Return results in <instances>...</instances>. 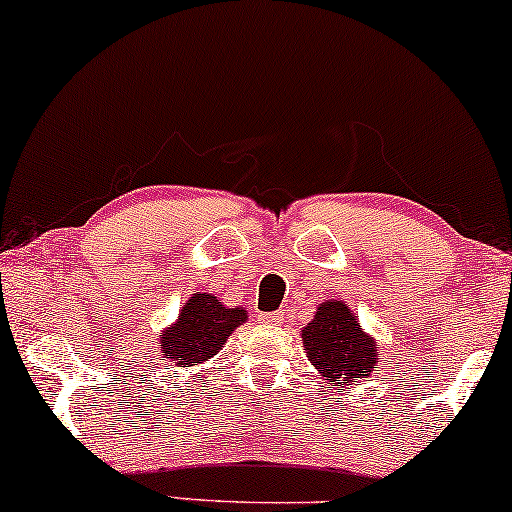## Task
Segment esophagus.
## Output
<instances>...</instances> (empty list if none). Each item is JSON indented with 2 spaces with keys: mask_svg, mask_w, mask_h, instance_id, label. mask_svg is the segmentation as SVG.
Returning a JSON list of instances; mask_svg holds the SVG:
<instances>
[{
  "mask_svg": "<svg viewBox=\"0 0 512 512\" xmlns=\"http://www.w3.org/2000/svg\"><path fill=\"white\" fill-rule=\"evenodd\" d=\"M286 321V312H269V314H260V323H267V326H278V323Z\"/></svg>",
  "mask_w": 512,
  "mask_h": 512,
  "instance_id": "esophagus-1",
  "label": "esophagus"
}]
</instances>
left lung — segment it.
<instances>
[{
    "label": "left lung",
    "mask_w": 512,
    "mask_h": 512,
    "mask_svg": "<svg viewBox=\"0 0 512 512\" xmlns=\"http://www.w3.org/2000/svg\"><path fill=\"white\" fill-rule=\"evenodd\" d=\"M302 345L312 366L331 385L357 383L378 366V345L364 333L357 316L342 300H326L302 331Z\"/></svg>",
    "instance_id": "obj_1"
}]
</instances>
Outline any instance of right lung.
Wrapping results in <instances>:
<instances>
[{
  "mask_svg": "<svg viewBox=\"0 0 512 512\" xmlns=\"http://www.w3.org/2000/svg\"><path fill=\"white\" fill-rule=\"evenodd\" d=\"M248 321L243 307H224L215 295L196 293L181 307L179 319L160 335L163 359L177 366H198L222 349L229 335Z\"/></svg>",
  "mask_w": 512,
  "mask_h": 512,
  "instance_id": "1",
  "label": "right lung"
}]
</instances>
